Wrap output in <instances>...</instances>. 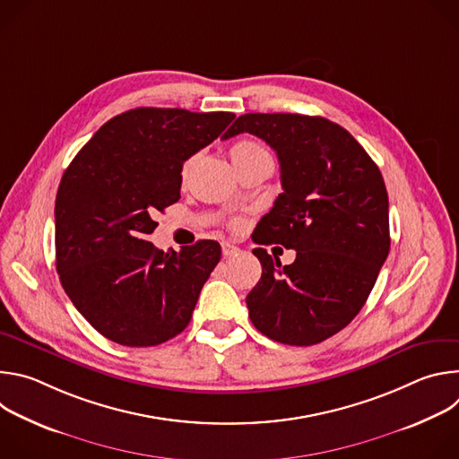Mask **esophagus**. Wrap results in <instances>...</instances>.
Wrapping results in <instances>:
<instances>
[{"label": "esophagus", "instance_id": "1", "mask_svg": "<svg viewBox=\"0 0 459 459\" xmlns=\"http://www.w3.org/2000/svg\"><path fill=\"white\" fill-rule=\"evenodd\" d=\"M221 252H223V255H225V257H230V255L238 254V252H239V248H238V247H234L232 243H229V241H223V243H221Z\"/></svg>", "mask_w": 459, "mask_h": 459}]
</instances>
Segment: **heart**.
<instances>
[{
  "instance_id": "obj_1",
  "label": "heart",
  "mask_w": 459,
  "mask_h": 459,
  "mask_svg": "<svg viewBox=\"0 0 459 459\" xmlns=\"http://www.w3.org/2000/svg\"><path fill=\"white\" fill-rule=\"evenodd\" d=\"M264 156H269V154H267L264 149H261L257 143H254V142H250V140H241V142H238V143H234V145L230 147V158H232V163H234L236 169H239V167H243V165H247V163H252V161H255L257 158H264ZM195 160H198V154L190 156V158L183 163V169H181V178H183V179L188 176V172H190V169L194 167Z\"/></svg>"
}]
</instances>
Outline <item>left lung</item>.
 <instances>
[{"label": "left lung", "mask_w": 459, "mask_h": 459, "mask_svg": "<svg viewBox=\"0 0 459 459\" xmlns=\"http://www.w3.org/2000/svg\"><path fill=\"white\" fill-rule=\"evenodd\" d=\"M241 133L269 143L281 169L283 192L254 241L296 250L283 267L252 250L264 273L247 296L250 321L285 345L321 343L356 317L388 255L385 181L351 133L321 116L243 114L223 138Z\"/></svg>", "instance_id": "1"}]
</instances>
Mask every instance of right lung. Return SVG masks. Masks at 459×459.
Instances as JSON below:
<instances>
[{"label":"right lung","mask_w":459,"mask_h":459,"mask_svg":"<svg viewBox=\"0 0 459 459\" xmlns=\"http://www.w3.org/2000/svg\"><path fill=\"white\" fill-rule=\"evenodd\" d=\"M236 116L140 107L114 116L65 170L56 195V269L80 314L107 340L154 347L178 336L221 257L218 241L179 252L147 236L179 200L183 163Z\"/></svg>","instance_id":"right-lung-1"}]
</instances>
